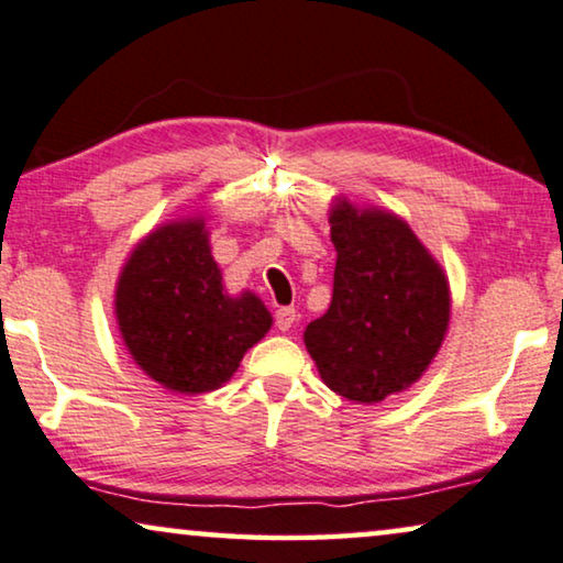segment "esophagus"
Returning <instances> with one entry per match:
<instances>
[{
  "instance_id": "1",
  "label": "esophagus",
  "mask_w": 563,
  "mask_h": 563,
  "mask_svg": "<svg viewBox=\"0 0 563 563\" xmlns=\"http://www.w3.org/2000/svg\"><path fill=\"white\" fill-rule=\"evenodd\" d=\"M298 321V313H296V308H290V306H283V308H278L275 310V325H278L280 331H288L292 323Z\"/></svg>"
}]
</instances>
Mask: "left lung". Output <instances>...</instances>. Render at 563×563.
Returning <instances> with one entry per match:
<instances>
[{"label": "left lung", "mask_w": 563, "mask_h": 563, "mask_svg": "<svg viewBox=\"0 0 563 563\" xmlns=\"http://www.w3.org/2000/svg\"><path fill=\"white\" fill-rule=\"evenodd\" d=\"M333 296L308 323L306 349L321 379L351 401L407 389L438 354L450 321L442 267L405 222L341 201L331 214Z\"/></svg>", "instance_id": "1"}]
</instances>
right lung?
<instances>
[{"instance_id": "right-lung-1", "label": "right lung", "mask_w": 563, "mask_h": 563, "mask_svg": "<svg viewBox=\"0 0 563 563\" xmlns=\"http://www.w3.org/2000/svg\"><path fill=\"white\" fill-rule=\"evenodd\" d=\"M115 316L136 364L181 394L228 382L273 323L253 292L224 296L201 220L166 224L133 250L115 290Z\"/></svg>"}]
</instances>
